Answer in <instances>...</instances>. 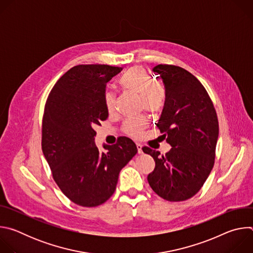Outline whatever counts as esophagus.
I'll return each mask as SVG.
<instances>
[{
	"label": "esophagus",
	"mask_w": 253,
	"mask_h": 253,
	"mask_svg": "<svg viewBox=\"0 0 253 253\" xmlns=\"http://www.w3.org/2000/svg\"><path fill=\"white\" fill-rule=\"evenodd\" d=\"M136 146H137V149H138V153L142 154L143 153V151H142V144L136 143Z\"/></svg>",
	"instance_id": "34e87169"
}]
</instances>
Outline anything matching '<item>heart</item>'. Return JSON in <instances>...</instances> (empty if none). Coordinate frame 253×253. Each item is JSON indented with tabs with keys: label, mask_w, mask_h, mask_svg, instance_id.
<instances>
[{
	"label": "heart",
	"mask_w": 253,
	"mask_h": 253,
	"mask_svg": "<svg viewBox=\"0 0 253 253\" xmlns=\"http://www.w3.org/2000/svg\"><path fill=\"white\" fill-rule=\"evenodd\" d=\"M121 88L140 95V107L151 114H160L166 105L167 92L165 87L156 83L154 78L141 66H134L127 70L118 80ZM104 104L107 111H112L115 106V98L112 92L107 91L104 94ZM145 117H136L128 119L123 124L126 134L138 137L146 128Z\"/></svg>",
	"instance_id": "heart-1"
}]
</instances>
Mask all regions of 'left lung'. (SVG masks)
I'll return each mask as SVG.
<instances>
[{"label":"left lung","mask_w":253,"mask_h":253,"mask_svg":"<svg viewBox=\"0 0 253 253\" xmlns=\"http://www.w3.org/2000/svg\"><path fill=\"white\" fill-rule=\"evenodd\" d=\"M164 83L167 100L156 124L172 146L165 155L143 147L155 161L147 179L168 201L194 196L209 176L215 159L219 125L213 103L199 80L185 69L160 64L153 68Z\"/></svg>","instance_id":"left-lung-1"}]
</instances>
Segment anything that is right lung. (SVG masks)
Listing matches in <instances>:
<instances>
[{
    "instance_id": "1",
    "label": "right lung",
    "mask_w": 253,
    "mask_h": 253,
    "mask_svg": "<svg viewBox=\"0 0 253 253\" xmlns=\"http://www.w3.org/2000/svg\"><path fill=\"white\" fill-rule=\"evenodd\" d=\"M122 68L78 65L52 88L42 120V150L61 191L75 204L95 207L109 199L121 169L137 153L135 143L120 137L114 145H95V125L108 118L106 84Z\"/></svg>"
}]
</instances>
